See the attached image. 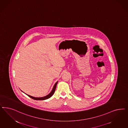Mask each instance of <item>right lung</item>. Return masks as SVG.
I'll return each mask as SVG.
<instances>
[{
  "label": "right lung",
  "mask_w": 128,
  "mask_h": 128,
  "mask_svg": "<svg viewBox=\"0 0 128 128\" xmlns=\"http://www.w3.org/2000/svg\"><path fill=\"white\" fill-rule=\"evenodd\" d=\"M58 82H56L55 83V84L54 85V87H53V88L52 90L51 91V92L50 93V94H48V95H46V96H45L40 97V98H35V97L32 96H31L27 95V94H26L28 96H29L30 98H32V99H34V100H46V99H48V98H50V97H51V96H53V95L54 94V92H55V90H56V87Z\"/></svg>",
  "instance_id": "right-lung-1"
}]
</instances>
